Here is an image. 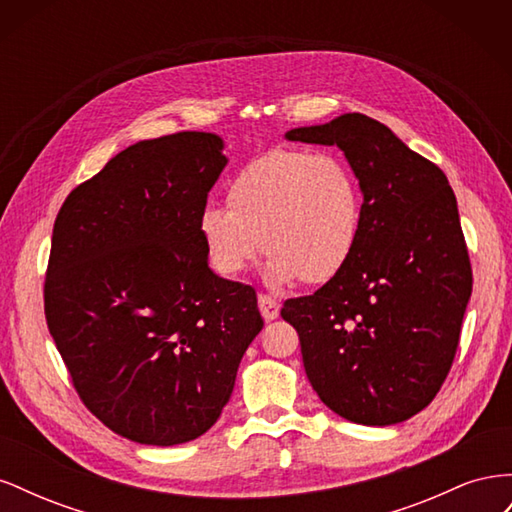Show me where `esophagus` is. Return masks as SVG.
<instances>
[{
	"mask_svg": "<svg viewBox=\"0 0 512 512\" xmlns=\"http://www.w3.org/2000/svg\"><path fill=\"white\" fill-rule=\"evenodd\" d=\"M258 307H260V314L265 320H275L277 316H280V301L271 297V294L260 292L258 294Z\"/></svg>",
	"mask_w": 512,
	"mask_h": 512,
	"instance_id": "obj_1",
	"label": "esophagus"
}]
</instances>
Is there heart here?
Returning a JSON list of instances; mask_svg holds the SVG:
<instances>
[{"label": "heart", "instance_id": "heart-1", "mask_svg": "<svg viewBox=\"0 0 512 512\" xmlns=\"http://www.w3.org/2000/svg\"><path fill=\"white\" fill-rule=\"evenodd\" d=\"M359 230L361 190L352 170L333 153L286 147L243 166L228 183L226 207L209 203L198 218L215 271L239 275L267 247L271 284L329 282L352 258Z\"/></svg>", "mask_w": 512, "mask_h": 512}]
</instances>
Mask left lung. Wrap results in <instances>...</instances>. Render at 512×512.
Returning a JSON list of instances; mask_svg holds the SVG:
<instances>
[{"label":"left lung","mask_w":512,"mask_h":512,"mask_svg":"<svg viewBox=\"0 0 512 512\" xmlns=\"http://www.w3.org/2000/svg\"><path fill=\"white\" fill-rule=\"evenodd\" d=\"M286 136L337 145L363 192L346 267L282 307L305 374L322 404L352 423L406 421L442 389L472 294L455 192L436 164L361 113Z\"/></svg>","instance_id":"8db88e82"}]
</instances>
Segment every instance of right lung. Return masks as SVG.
Here are the masks:
<instances>
[{
	"mask_svg": "<svg viewBox=\"0 0 512 512\" xmlns=\"http://www.w3.org/2000/svg\"><path fill=\"white\" fill-rule=\"evenodd\" d=\"M222 147L177 132L123 149L53 226L46 324L85 408L141 444L203 436L265 324L252 286L209 269L198 232Z\"/></svg>",
	"mask_w": 512,
	"mask_h": 512,
	"instance_id": "1",
	"label": "right lung"
}]
</instances>
